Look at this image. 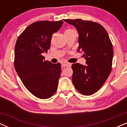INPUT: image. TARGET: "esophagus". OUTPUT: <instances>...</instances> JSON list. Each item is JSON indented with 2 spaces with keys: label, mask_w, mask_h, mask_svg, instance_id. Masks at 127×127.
I'll return each instance as SVG.
<instances>
[{
  "label": "esophagus",
  "mask_w": 127,
  "mask_h": 127,
  "mask_svg": "<svg viewBox=\"0 0 127 127\" xmlns=\"http://www.w3.org/2000/svg\"><path fill=\"white\" fill-rule=\"evenodd\" d=\"M62 66L63 67H70L71 64L68 63H66V62H63L62 63Z\"/></svg>",
  "instance_id": "1"
}]
</instances>
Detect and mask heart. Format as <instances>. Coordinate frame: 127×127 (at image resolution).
<instances>
[{"label":"heart","mask_w":127,"mask_h":127,"mask_svg":"<svg viewBox=\"0 0 127 127\" xmlns=\"http://www.w3.org/2000/svg\"><path fill=\"white\" fill-rule=\"evenodd\" d=\"M72 30H73V29H67V30H65V32H70V31H72Z\"/></svg>","instance_id":"1"}]
</instances>
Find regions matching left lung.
<instances>
[{
  "label": "left lung",
  "instance_id": "8db88e82",
  "mask_svg": "<svg viewBox=\"0 0 127 127\" xmlns=\"http://www.w3.org/2000/svg\"><path fill=\"white\" fill-rule=\"evenodd\" d=\"M75 26L79 34L77 51L84 52L86 64H73L72 82L83 95H90L100 89L112 70L113 49L108 33L98 23L81 19L64 20Z\"/></svg>",
  "mask_w": 127,
  "mask_h": 127
}]
</instances>
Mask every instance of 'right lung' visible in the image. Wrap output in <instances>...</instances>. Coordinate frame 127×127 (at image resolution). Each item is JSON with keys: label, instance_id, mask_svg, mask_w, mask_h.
Returning a JSON list of instances; mask_svg holds the SVG:
<instances>
[{"label": "right lung", "instance_id": "add662e5", "mask_svg": "<svg viewBox=\"0 0 127 127\" xmlns=\"http://www.w3.org/2000/svg\"><path fill=\"white\" fill-rule=\"evenodd\" d=\"M58 21H37L29 25L17 39L14 67L29 92L41 99L50 98L57 90L61 64L45 61L43 53L50 48L52 34L63 25Z\"/></svg>", "mask_w": 127, "mask_h": 127}]
</instances>
